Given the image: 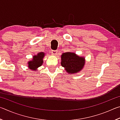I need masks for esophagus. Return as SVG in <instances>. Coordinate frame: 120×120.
<instances>
[{
	"instance_id": "34e87169",
	"label": "esophagus",
	"mask_w": 120,
	"mask_h": 120,
	"mask_svg": "<svg viewBox=\"0 0 120 120\" xmlns=\"http://www.w3.org/2000/svg\"><path fill=\"white\" fill-rule=\"evenodd\" d=\"M57 50H52L51 51V53L53 55H56V54L57 53Z\"/></svg>"
}]
</instances>
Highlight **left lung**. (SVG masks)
<instances>
[{
    "mask_svg": "<svg viewBox=\"0 0 120 120\" xmlns=\"http://www.w3.org/2000/svg\"><path fill=\"white\" fill-rule=\"evenodd\" d=\"M61 64L65 68L66 72L70 74L79 72L84 67V57H80L75 53L68 52L63 53L61 56Z\"/></svg>",
    "mask_w": 120,
    "mask_h": 120,
    "instance_id": "8db88e82",
    "label": "left lung"
}]
</instances>
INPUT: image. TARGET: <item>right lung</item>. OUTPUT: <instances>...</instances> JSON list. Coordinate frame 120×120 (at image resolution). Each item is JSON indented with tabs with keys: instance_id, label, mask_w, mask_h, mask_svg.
Returning <instances> with one entry per match:
<instances>
[{
	"instance_id": "add662e5",
	"label": "right lung",
	"mask_w": 120,
	"mask_h": 120,
	"mask_svg": "<svg viewBox=\"0 0 120 120\" xmlns=\"http://www.w3.org/2000/svg\"><path fill=\"white\" fill-rule=\"evenodd\" d=\"M44 55V53L41 52L38 53L37 55L34 56L32 60L28 62V68L32 70H37V68L43 64Z\"/></svg>"
}]
</instances>
